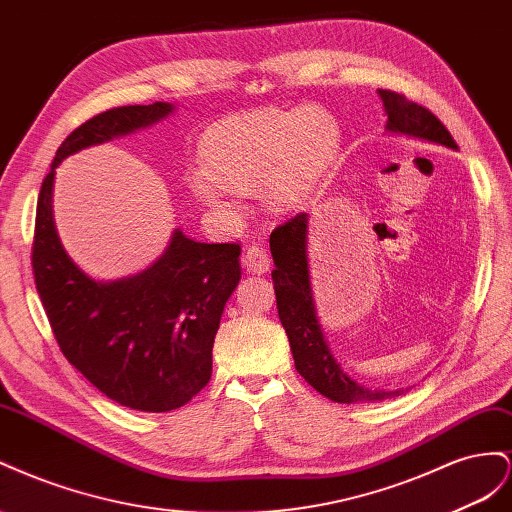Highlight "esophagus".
Segmentation results:
<instances>
[{
  "mask_svg": "<svg viewBox=\"0 0 512 512\" xmlns=\"http://www.w3.org/2000/svg\"><path fill=\"white\" fill-rule=\"evenodd\" d=\"M242 266L246 268V272L253 274H264L270 270V255L266 253L264 246L253 244L248 246L244 255H242Z\"/></svg>",
  "mask_w": 512,
  "mask_h": 512,
  "instance_id": "esophagus-1",
  "label": "esophagus"
}]
</instances>
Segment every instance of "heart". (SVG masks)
<instances>
[{
    "mask_svg": "<svg viewBox=\"0 0 512 512\" xmlns=\"http://www.w3.org/2000/svg\"><path fill=\"white\" fill-rule=\"evenodd\" d=\"M339 124L319 107L255 109L212 124L199 145L203 169L193 195L227 210L238 191L257 188L272 212H291L313 195L339 150Z\"/></svg>",
    "mask_w": 512,
    "mask_h": 512,
    "instance_id": "b5f03b06",
    "label": "heart"
}]
</instances>
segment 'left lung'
Here are the masks:
<instances>
[{
	"label": "left lung",
	"mask_w": 512,
	"mask_h": 512,
	"mask_svg": "<svg viewBox=\"0 0 512 512\" xmlns=\"http://www.w3.org/2000/svg\"><path fill=\"white\" fill-rule=\"evenodd\" d=\"M377 94L388 115V133L457 150L455 139L429 109L397 92L377 90ZM306 233H309V214L300 212L291 221L276 227L270 236V251L276 266L272 270L276 309L287 332L296 371L319 394L334 403H373L399 397L403 390H379L358 384L334 358L315 309Z\"/></svg>",
	"instance_id": "left-lung-1"
}]
</instances>
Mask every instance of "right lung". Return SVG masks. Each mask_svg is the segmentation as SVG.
I'll return each instance as SVG.
<instances>
[{
	"mask_svg": "<svg viewBox=\"0 0 512 512\" xmlns=\"http://www.w3.org/2000/svg\"><path fill=\"white\" fill-rule=\"evenodd\" d=\"M171 102L94 115L57 148L36 210L32 266L62 354L109 399L139 412L186 405L212 377L221 315L240 283V244H206L182 229L152 266L96 281L70 259L53 221V180L64 158L169 118Z\"/></svg>",
	"mask_w": 512,
	"mask_h": 512,
	"instance_id": "obj_1",
	"label": "right lung"
}]
</instances>
